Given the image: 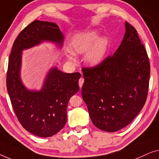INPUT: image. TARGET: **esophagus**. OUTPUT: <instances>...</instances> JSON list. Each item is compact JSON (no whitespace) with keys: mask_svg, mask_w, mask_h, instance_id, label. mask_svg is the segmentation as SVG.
Masks as SVG:
<instances>
[{"mask_svg":"<svg viewBox=\"0 0 159 159\" xmlns=\"http://www.w3.org/2000/svg\"><path fill=\"white\" fill-rule=\"evenodd\" d=\"M84 78H83V77H81V78H80V79H79V84L80 88H81L82 86H83V84H84Z\"/></svg>","mask_w":159,"mask_h":159,"instance_id":"esophagus-1","label":"esophagus"}]
</instances>
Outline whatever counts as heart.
I'll use <instances>...</instances> for the list:
<instances>
[{
    "label": "heart",
    "mask_w": 159,
    "mask_h": 159,
    "mask_svg": "<svg viewBox=\"0 0 159 159\" xmlns=\"http://www.w3.org/2000/svg\"><path fill=\"white\" fill-rule=\"evenodd\" d=\"M71 50H67V57L71 61L75 60V54L86 52V60L91 66L101 63L106 56L109 48V40L100 37L97 30H90L74 35L70 40Z\"/></svg>",
    "instance_id": "1"
}]
</instances>
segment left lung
<instances>
[{"mask_svg":"<svg viewBox=\"0 0 159 159\" xmlns=\"http://www.w3.org/2000/svg\"><path fill=\"white\" fill-rule=\"evenodd\" d=\"M125 33L112 56L84 68L82 97L97 128L116 132L126 127L146 103L150 62L137 31L125 21Z\"/></svg>","mask_w":159,"mask_h":159,"instance_id":"1","label":"left lung"}]
</instances>
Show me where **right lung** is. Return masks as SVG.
Returning <instances> with one entry per match:
<instances>
[{
  "label": "right lung",
  "mask_w": 159,
  "mask_h": 159,
  "mask_svg": "<svg viewBox=\"0 0 159 159\" xmlns=\"http://www.w3.org/2000/svg\"><path fill=\"white\" fill-rule=\"evenodd\" d=\"M63 40L56 24L35 20L20 32L9 55L6 86L13 109L24 128L39 137H51L63 128L68 102L79 91L81 75L63 73L53 67L39 91L29 90L20 76L22 51L43 42L62 48Z\"/></svg>",
  "instance_id": "1"
}]
</instances>
